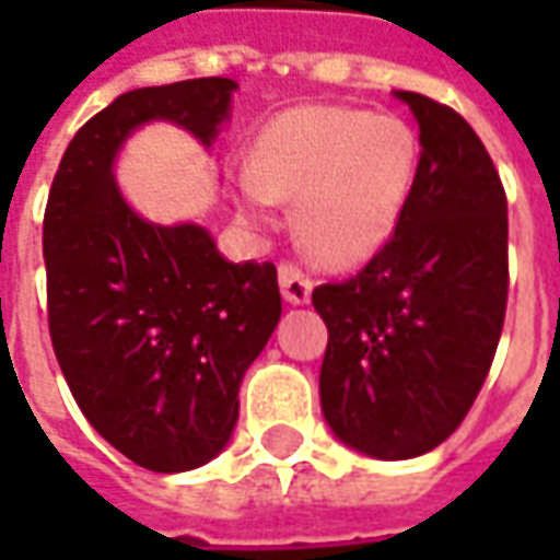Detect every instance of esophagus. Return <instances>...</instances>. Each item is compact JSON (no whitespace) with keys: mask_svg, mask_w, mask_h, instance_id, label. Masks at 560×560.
I'll list each match as a JSON object with an SVG mask.
<instances>
[{"mask_svg":"<svg viewBox=\"0 0 560 560\" xmlns=\"http://www.w3.org/2000/svg\"><path fill=\"white\" fill-rule=\"evenodd\" d=\"M279 284L281 293L288 303H308V293H312V279L305 276L303 269L296 267L293 260H281L279 264Z\"/></svg>","mask_w":560,"mask_h":560,"instance_id":"obj_1","label":"esophagus"}]
</instances>
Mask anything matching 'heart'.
Here are the masks:
<instances>
[{"label":"heart","instance_id":"obj_1","mask_svg":"<svg viewBox=\"0 0 560 560\" xmlns=\"http://www.w3.org/2000/svg\"><path fill=\"white\" fill-rule=\"evenodd\" d=\"M420 138L399 116L305 104L269 122L243 176L245 207L296 200L300 243L324 264L357 267L396 231L420 176Z\"/></svg>","mask_w":560,"mask_h":560}]
</instances>
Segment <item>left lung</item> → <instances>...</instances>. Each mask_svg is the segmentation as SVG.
<instances>
[{
  "mask_svg": "<svg viewBox=\"0 0 560 560\" xmlns=\"http://www.w3.org/2000/svg\"><path fill=\"white\" fill-rule=\"evenodd\" d=\"M420 176L387 245L357 276L312 291L329 329L320 408L339 441L413 458L456 432L504 329L506 195L482 140L420 92Z\"/></svg>",
  "mask_w": 560,
  "mask_h": 560,
  "instance_id": "1",
  "label": "left lung"
}]
</instances>
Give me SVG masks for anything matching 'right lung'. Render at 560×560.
Segmentation results:
<instances>
[{"instance_id": "right-lung-1", "label": "right lung", "mask_w": 560, "mask_h": 560, "mask_svg": "<svg viewBox=\"0 0 560 560\" xmlns=\"http://www.w3.org/2000/svg\"><path fill=\"white\" fill-rule=\"evenodd\" d=\"M233 90L200 78L119 95L68 143L44 209L47 324L68 389L107 444L155 474L200 468L228 444L281 293L272 264H228L203 228L138 219L110 164L149 119L209 143Z\"/></svg>"}]
</instances>
